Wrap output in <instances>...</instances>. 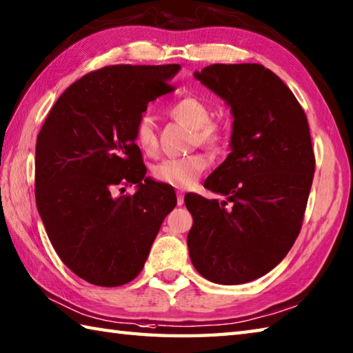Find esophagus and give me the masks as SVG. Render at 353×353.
I'll use <instances>...</instances> for the list:
<instances>
[{
	"mask_svg": "<svg viewBox=\"0 0 353 353\" xmlns=\"http://www.w3.org/2000/svg\"><path fill=\"white\" fill-rule=\"evenodd\" d=\"M183 196L182 191H177V205H183Z\"/></svg>",
	"mask_w": 353,
	"mask_h": 353,
	"instance_id": "1",
	"label": "esophagus"
}]
</instances>
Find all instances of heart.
Listing matches in <instances>:
<instances>
[{
  "mask_svg": "<svg viewBox=\"0 0 353 353\" xmlns=\"http://www.w3.org/2000/svg\"><path fill=\"white\" fill-rule=\"evenodd\" d=\"M168 114L179 123L193 130L194 143L210 150H219L227 140V131L221 123L211 120V111L207 103L196 97H185L168 108ZM136 142L146 152L157 148V137L150 117H142L136 126ZM208 168V160L202 154L185 157H170L157 163L152 170L156 181L171 187L185 188L194 183L199 176Z\"/></svg>",
  "mask_w": 353,
  "mask_h": 353,
  "instance_id": "heart-1",
  "label": "heart"
}]
</instances>
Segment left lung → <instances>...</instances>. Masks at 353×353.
Returning a JSON list of instances; mask_svg holds the SVG:
<instances>
[{"mask_svg":"<svg viewBox=\"0 0 353 353\" xmlns=\"http://www.w3.org/2000/svg\"><path fill=\"white\" fill-rule=\"evenodd\" d=\"M194 79L230 106L233 131L232 152L203 183L225 201L185 196L190 258L211 283H250L273 270L301 232L315 172L309 123L262 65H211Z\"/></svg>","mask_w":353,"mask_h":353,"instance_id":"1","label":"left lung"}]
</instances>
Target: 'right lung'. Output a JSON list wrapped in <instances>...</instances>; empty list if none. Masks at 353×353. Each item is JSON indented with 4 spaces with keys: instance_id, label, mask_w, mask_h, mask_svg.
Segmentation results:
<instances>
[{
    "instance_id": "obj_1",
    "label": "right lung",
    "mask_w": 353,
    "mask_h": 353,
    "mask_svg": "<svg viewBox=\"0 0 353 353\" xmlns=\"http://www.w3.org/2000/svg\"><path fill=\"white\" fill-rule=\"evenodd\" d=\"M179 69L115 65L89 72L60 95L37 137L38 213L60 259L94 285L136 278L177 203L171 185L145 176L136 126L150 101L172 91ZM121 184H136L137 193L115 196Z\"/></svg>"
}]
</instances>
